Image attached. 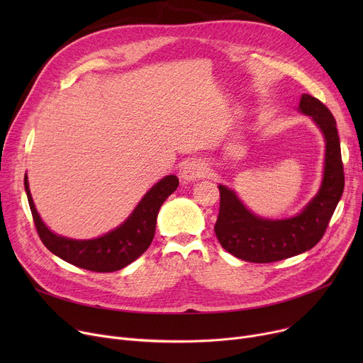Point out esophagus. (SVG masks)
I'll return each instance as SVG.
<instances>
[{"label": "esophagus", "instance_id": "obj_1", "mask_svg": "<svg viewBox=\"0 0 363 363\" xmlns=\"http://www.w3.org/2000/svg\"><path fill=\"white\" fill-rule=\"evenodd\" d=\"M208 174L207 164L200 159H193L184 164L181 170V178L184 181H194L197 178H203Z\"/></svg>", "mask_w": 363, "mask_h": 363}]
</instances>
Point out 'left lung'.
Instances as JSON below:
<instances>
[{"mask_svg": "<svg viewBox=\"0 0 363 363\" xmlns=\"http://www.w3.org/2000/svg\"><path fill=\"white\" fill-rule=\"evenodd\" d=\"M298 110L315 121L325 138V166L318 194L289 219H263L253 215L233 189L219 185L220 204L215 234L233 256L253 263H271L311 250L325 234L345 189V167L337 123L330 108L303 94Z\"/></svg>", "mask_w": 363, "mask_h": 363, "instance_id": "obj_1", "label": "left lung"}]
</instances>
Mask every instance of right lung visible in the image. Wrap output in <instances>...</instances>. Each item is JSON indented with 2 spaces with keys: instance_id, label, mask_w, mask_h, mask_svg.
I'll list each match as a JSON object with an SVG mask.
<instances>
[{
  "instance_id": "obj_1",
  "label": "right lung",
  "mask_w": 363,
  "mask_h": 363,
  "mask_svg": "<svg viewBox=\"0 0 363 363\" xmlns=\"http://www.w3.org/2000/svg\"><path fill=\"white\" fill-rule=\"evenodd\" d=\"M178 185L179 181L175 175L164 177L150 188L135 211L116 230L94 240H73L57 235L45 226L36 212L29 191L28 177H25V189L32 218L44 245L52 255L67 263L92 272L119 271L137 260L148 249L155 238L159 208Z\"/></svg>"
}]
</instances>
